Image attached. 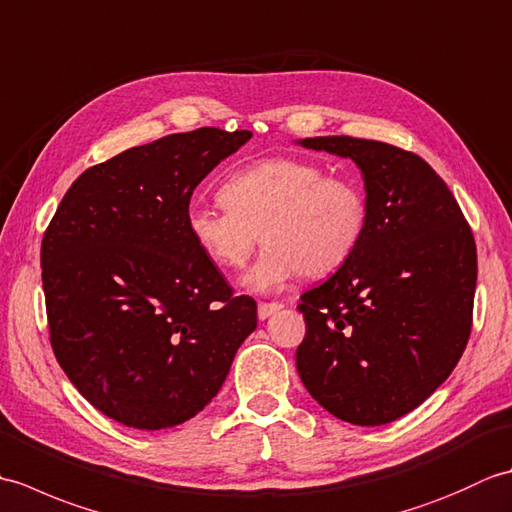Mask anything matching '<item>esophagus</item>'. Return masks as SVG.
<instances>
[{"mask_svg": "<svg viewBox=\"0 0 512 512\" xmlns=\"http://www.w3.org/2000/svg\"><path fill=\"white\" fill-rule=\"evenodd\" d=\"M284 308V303H279V301H270V303H259V308H257V314H259V319H268L270 314H275L277 310H281Z\"/></svg>", "mask_w": 512, "mask_h": 512, "instance_id": "obj_1", "label": "esophagus"}]
</instances>
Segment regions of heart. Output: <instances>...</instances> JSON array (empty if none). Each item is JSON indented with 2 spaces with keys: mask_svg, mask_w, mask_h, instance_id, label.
<instances>
[{
  "mask_svg": "<svg viewBox=\"0 0 512 512\" xmlns=\"http://www.w3.org/2000/svg\"><path fill=\"white\" fill-rule=\"evenodd\" d=\"M220 195L224 204L191 206L187 231L220 270L242 268L262 233L264 253L244 277L255 292L286 286L301 270L325 275L339 268L367 226L363 191L301 158H268L239 169Z\"/></svg>",
  "mask_w": 512,
  "mask_h": 512,
  "instance_id": "1",
  "label": "heart"
}]
</instances>
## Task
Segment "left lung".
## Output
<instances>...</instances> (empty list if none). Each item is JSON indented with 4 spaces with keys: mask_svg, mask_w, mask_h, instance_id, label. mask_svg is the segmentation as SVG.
<instances>
[{
    "mask_svg": "<svg viewBox=\"0 0 512 512\" xmlns=\"http://www.w3.org/2000/svg\"><path fill=\"white\" fill-rule=\"evenodd\" d=\"M352 158L367 226L336 273L301 295L297 372L345 422L376 427L427 400L458 365L473 323L477 253L447 184L420 156L380 140L303 138Z\"/></svg>",
    "mask_w": 512,
    "mask_h": 512,
    "instance_id": "obj_1",
    "label": "left lung"
}]
</instances>
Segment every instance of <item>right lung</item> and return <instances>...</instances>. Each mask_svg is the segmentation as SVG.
Masks as SVG:
<instances>
[{
	"instance_id": "1",
	"label": "right lung",
	"mask_w": 512,
	"mask_h": 512,
	"mask_svg": "<svg viewBox=\"0 0 512 512\" xmlns=\"http://www.w3.org/2000/svg\"><path fill=\"white\" fill-rule=\"evenodd\" d=\"M250 132L200 127L83 171L43 233L50 345L81 396L125 427H176L220 391L257 303L193 244V189Z\"/></svg>"
}]
</instances>
